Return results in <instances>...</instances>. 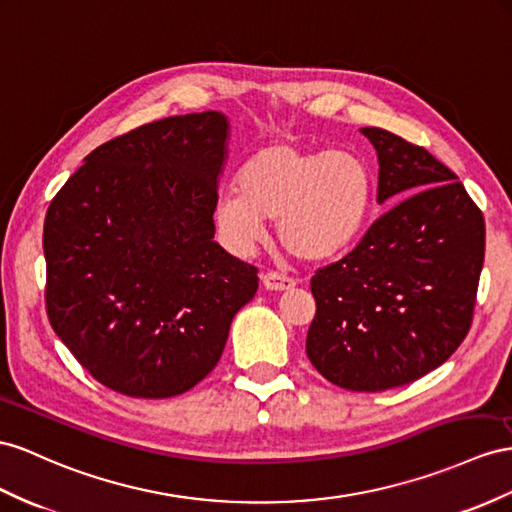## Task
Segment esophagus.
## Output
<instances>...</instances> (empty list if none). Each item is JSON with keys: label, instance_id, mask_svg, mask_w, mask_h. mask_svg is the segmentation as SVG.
<instances>
[{"label": "esophagus", "instance_id": "34e87169", "mask_svg": "<svg viewBox=\"0 0 512 512\" xmlns=\"http://www.w3.org/2000/svg\"><path fill=\"white\" fill-rule=\"evenodd\" d=\"M261 283H264L266 290H272V292H287L296 285L294 279L283 277V274H279V272H266L264 277H261Z\"/></svg>", "mask_w": 512, "mask_h": 512}]
</instances>
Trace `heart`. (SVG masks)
Here are the masks:
<instances>
[{
    "label": "heart",
    "mask_w": 512,
    "mask_h": 512,
    "mask_svg": "<svg viewBox=\"0 0 512 512\" xmlns=\"http://www.w3.org/2000/svg\"><path fill=\"white\" fill-rule=\"evenodd\" d=\"M374 179L350 151H311L272 142L248 157L238 190L216 201V225L235 251L264 238V220L277 218V238L303 261L337 255L357 238L370 212Z\"/></svg>",
    "instance_id": "1"
}]
</instances>
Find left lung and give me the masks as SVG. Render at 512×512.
<instances>
[{
	"mask_svg": "<svg viewBox=\"0 0 512 512\" xmlns=\"http://www.w3.org/2000/svg\"><path fill=\"white\" fill-rule=\"evenodd\" d=\"M378 153V203L361 242L311 277L307 357L350 391L413 383L461 346L474 320L484 218L465 186L419 144L363 127Z\"/></svg>",
	"mask_w": 512,
	"mask_h": 512,
	"instance_id": "8db88e82",
	"label": "left lung"
}]
</instances>
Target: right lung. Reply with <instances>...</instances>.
Segmentation results:
<instances>
[{
  "mask_svg": "<svg viewBox=\"0 0 512 512\" xmlns=\"http://www.w3.org/2000/svg\"><path fill=\"white\" fill-rule=\"evenodd\" d=\"M225 140L218 112L140 125L88 153L47 209V318L121 396L201 383L257 292V268L214 242Z\"/></svg>",
  "mask_w": 512,
  "mask_h": 512,
  "instance_id": "right-lung-1",
  "label": "right lung"
}]
</instances>
